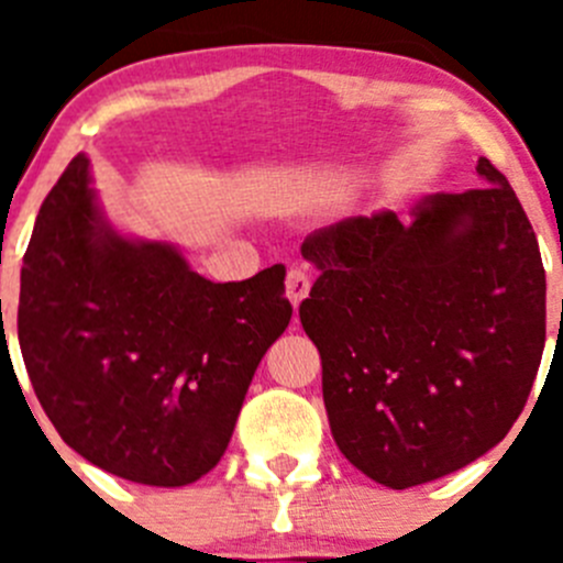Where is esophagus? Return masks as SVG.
Wrapping results in <instances>:
<instances>
[{
  "label": "esophagus",
  "mask_w": 563,
  "mask_h": 563,
  "mask_svg": "<svg viewBox=\"0 0 563 563\" xmlns=\"http://www.w3.org/2000/svg\"><path fill=\"white\" fill-rule=\"evenodd\" d=\"M308 291H310V275L305 269H299V266H291V269H288V275H286L288 302H291L294 308H299V302L308 297Z\"/></svg>",
  "instance_id": "34e87169"
}]
</instances>
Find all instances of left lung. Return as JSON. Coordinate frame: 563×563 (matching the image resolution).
<instances>
[{
	"instance_id": "8db88e82",
	"label": "left lung",
	"mask_w": 563,
	"mask_h": 563,
	"mask_svg": "<svg viewBox=\"0 0 563 563\" xmlns=\"http://www.w3.org/2000/svg\"><path fill=\"white\" fill-rule=\"evenodd\" d=\"M305 236L299 321L334 444L391 490L463 468L523 413L544 349V266L507 176Z\"/></svg>"
}]
</instances>
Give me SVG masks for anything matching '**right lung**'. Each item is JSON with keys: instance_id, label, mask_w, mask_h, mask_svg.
<instances>
[{"instance_id": "1", "label": "right lung", "mask_w": 563, "mask_h": 563, "mask_svg": "<svg viewBox=\"0 0 563 563\" xmlns=\"http://www.w3.org/2000/svg\"><path fill=\"white\" fill-rule=\"evenodd\" d=\"M286 266L212 283L168 245L98 218L76 155L24 255L19 343L67 446L98 468L181 487L218 465L261 356L286 332Z\"/></svg>"}]
</instances>
